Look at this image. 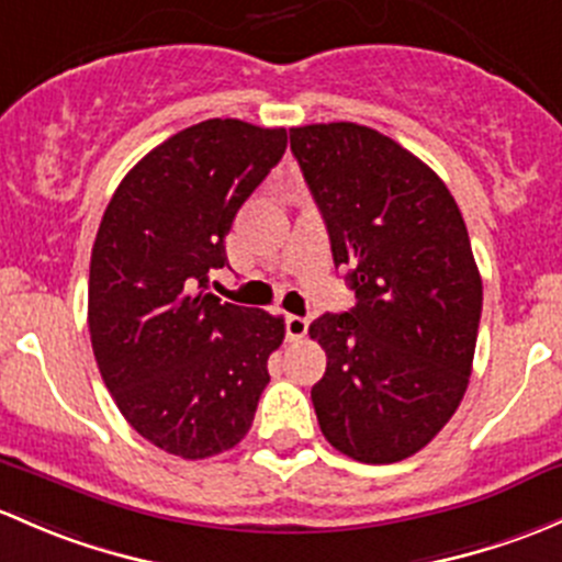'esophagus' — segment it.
I'll return each mask as SVG.
<instances>
[{"mask_svg":"<svg viewBox=\"0 0 562 562\" xmlns=\"http://www.w3.org/2000/svg\"><path fill=\"white\" fill-rule=\"evenodd\" d=\"M308 319L305 316H286V338L289 340H300L305 338V333H308Z\"/></svg>","mask_w":562,"mask_h":562,"instance_id":"34e87169","label":"esophagus"}]
</instances>
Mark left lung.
I'll return each mask as SVG.
<instances>
[{
	"label": "left lung",
	"instance_id": "1",
	"mask_svg": "<svg viewBox=\"0 0 562 562\" xmlns=\"http://www.w3.org/2000/svg\"><path fill=\"white\" fill-rule=\"evenodd\" d=\"M289 140L357 297L308 327L327 355L316 419L351 460H406L452 419L471 379L482 276L465 222L447 183L370 126H294Z\"/></svg>",
	"mask_w": 562,
	"mask_h": 562
}]
</instances>
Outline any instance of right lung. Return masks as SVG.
<instances>
[{
	"instance_id": "obj_1",
	"label": "right lung",
	"mask_w": 562,
	"mask_h": 562,
	"mask_svg": "<svg viewBox=\"0 0 562 562\" xmlns=\"http://www.w3.org/2000/svg\"><path fill=\"white\" fill-rule=\"evenodd\" d=\"M286 151V130L207 119L167 137L115 189L91 248L89 333L124 419L205 460L243 441L283 319L207 294L224 238Z\"/></svg>"
}]
</instances>
